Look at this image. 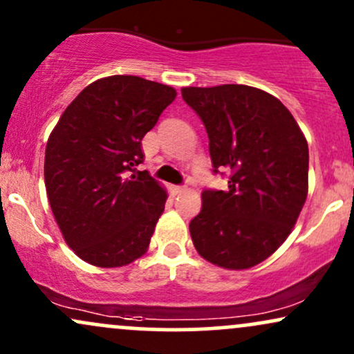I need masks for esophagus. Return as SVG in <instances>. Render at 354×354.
Here are the masks:
<instances>
[{
	"instance_id": "esophagus-1",
	"label": "esophagus",
	"mask_w": 354,
	"mask_h": 354,
	"mask_svg": "<svg viewBox=\"0 0 354 354\" xmlns=\"http://www.w3.org/2000/svg\"><path fill=\"white\" fill-rule=\"evenodd\" d=\"M185 189H187L185 185H172V194L174 195H178V194L185 192Z\"/></svg>"
}]
</instances>
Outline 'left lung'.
Returning <instances> with one entry per match:
<instances>
[{"label":"left lung","instance_id":"8db88e82","mask_svg":"<svg viewBox=\"0 0 354 354\" xmlns=\"http://www.w3.org/2000/svg\"><path fill=\"white\" fill-rule=\"evenodd\" d=\"M205 126L214 174L225 190L205 189L190 222L205 260L245 270L268 259L290 235L308 194V144L292 112L257 87H184Z\"/></svg>","mask_w":354,"mask_h":354}]
</instances>
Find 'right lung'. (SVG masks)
I'll list each match as a JSON object with an SVG mask.
<instances>
[{
    "label": "right lung",
    "instance_id": "add662e5",
    "mask_svg": "<svg viewBox=\"0 0 354 354\" xmlns=\"http://www.w3.org/2000/svg\"><path fill=\"white\" fill-rule=\"evenodd\" d=\"M176 89L139 76L94 81L62 112L46 145L44 182L66 243L95 267L144 255L167 194L147 170L142 137Z\"/></svg>",
    "mask_w": 354,
    "mask_h": 354
}]
</instances>
